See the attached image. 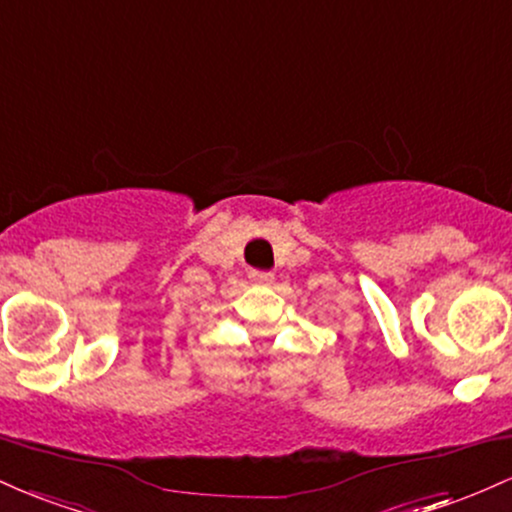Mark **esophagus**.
Wrapping results in <instances>:
<instances>
[{
  "mask_svg": "<svg viewBox=\"0 0 512 512\" xmlns=\"http://www.w3.org/2000/svg\"><path fill=\"white\" fill-rule=\"evenodd\" d=\"M250 281L252 284H260V286H269L274 281L272 272H260V269H252L250 272Z\"/></svg>",
  "mask_w": 512,
  "mask_h": 512,
  "instance_id": "34e87169",
  "label": "esophagus"
}]
</instances>
